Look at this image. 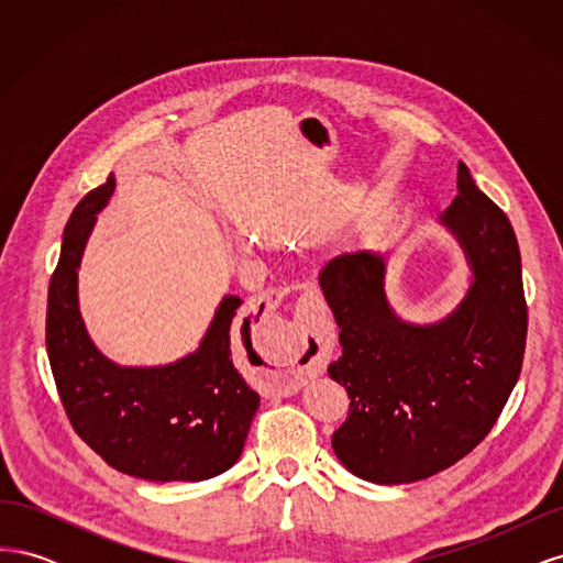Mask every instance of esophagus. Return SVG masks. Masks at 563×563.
<instances>
[{
  "instance_id": "obj_1",
  "label": "esophagus",
  "mask_w": 563,
  "mask_h": 563,
  "mask_svg": "<svg viewBox=\"0 0 563 563\" xmlns=\"http://www.w3.org/2000/svg\"><path fill=\"white\" fill-rule=\"evenodd\" d=\"M284 291H272V298H282ZM327 323H323L321 298L310 288L298 300L296 319L291 329L286 331L282 360L277 366L265 373L263 387L267 395L288 397L305 385V380L319 376L327 366Z\"/></svg>"
}]
</instances>
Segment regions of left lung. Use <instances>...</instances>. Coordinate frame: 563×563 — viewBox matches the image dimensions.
<instances>
[{
	"label": "left lung",
	"instance_id": "1",
	"mask_svg": "<svg viewBox=\"0 0 563 563\" xmlns=\"http://www.w3.org/2000/svg\"><path fill=\"white\" fill-rule=\"evenodd\" d=\"M441 220L457 234L474 279L439 323L413 327L391 312L376 253H340L319 275L343 347L329 376L350 397L331 444L340 463L373 484L420 482L463 460L493 430L521 373L528 312L517 236L463 162Z\"/></svg>",
	"mask_w": 563,
	"mask_h": 563
}]
</instances>
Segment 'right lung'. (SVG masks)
<instances>
[{"instance_id": "right-lung-1", "label": "right lung", "mask_w": 563, "mask_h": 563, "mask_svg": "<svg viewBox=\"0 0 563 563\" xmlns=\"http://www.w3.org/2000/svg\"><path fill=\"white\" fill-rule=\"evenodd\" d=\"M114 176L84 197L63 232L48 284L46 352L73 430L106 463L145 482H203L242 455L261 397L232 364L228 296L195 354L159 368H124L100 354L77 308V267Z\"/></svg>"}]
</instances>
